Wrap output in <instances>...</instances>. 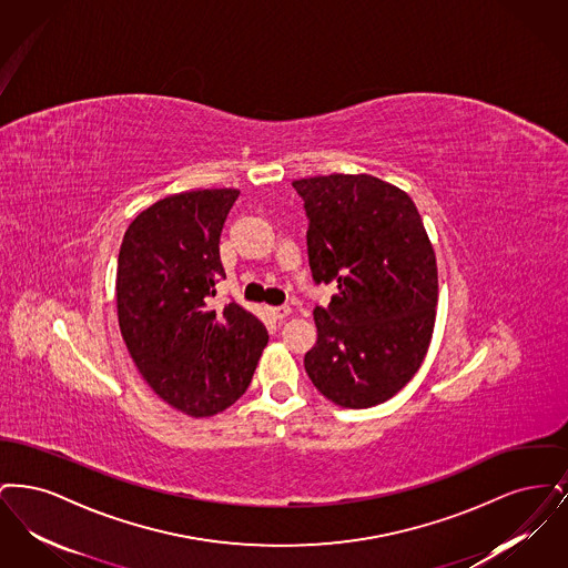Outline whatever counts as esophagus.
I'll use <instances>...</instances> for the list:
<instances>
[{
	"label": "esophagus",
	"mask_w": 568,
	"mask_h": 568,
	"mask_svg": "<svg viewBox=\"0 0 568 568\" xmlns=\"http://www.w3.org/2000/svg\"><path fill=\"white\" fill-rule=\"evenodd\" d=\"M290 313H292L290 306H271L268 308V315H271L272 320H278V322L285 320Z\"/></svg>",
	"instance_id": "34e87169"
}]
</instances>
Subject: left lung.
<instances>
[{"label":"left lung","mask_w":568,"mask_h":568,"mask_svg":"<svg viewBox=\"0 0 568 568\" xmlns=\"http://www.w3.org/2000/svg\"><path fill=\"white\" fill-rule=\"evenodd\" d=\"M292 185L308 215L313 278L338 287L313 311L306 375L334 405H381L415 377L433 341L438 271L424 221L406 191L371 174Z\"/></svg>","instance_id":"left-lung-1"}]
</instances>
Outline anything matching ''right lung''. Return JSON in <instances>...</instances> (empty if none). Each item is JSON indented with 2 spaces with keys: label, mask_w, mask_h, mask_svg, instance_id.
Returning <instances> with one entry per match:
<instances>
[{
  "label": "right lung",
  "mask_w": 568,
  "mask_h": 568,
  "mask_svg": "<svg viewBox=\"0 0 568 568\" xmlns=\"http://www.w3.org/2000/svg\"><path fill=\"white\" fill-rule=\"evenodd\" d=\"M239 190L165 195L125 230L116 266V315L138 373L163 403L213 417L251 383L268 332L230 302L211 306L225 276L219 239Z\"/></svg>",
  "instance_id": "right-lung-1"
}]
</instances>
